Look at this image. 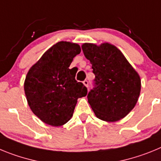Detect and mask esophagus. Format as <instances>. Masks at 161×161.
Returning <instances> with one entry per match:
<instances>
[{
  "instance_id": "1",
  "label": "esophagus",
  "mask_w": 161,
  "mask_h": 161,
  "mask_svg": "<svg viewBox=\"0 0 161 161\" xmlns=\"http://www.w3.org/2000/svg\"><path fill=\"white\" fill-rule=\"evenodd\" d=\"M83 84L86 86V87H88V86H89V80H85L83 81Z\"/></svg>"
}]
</instances>
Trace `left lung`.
I'll return each mask as SVG.
<instances>
[{
	"label": "left lung",
	"mask_w": 161,
	"mask_h": 161,
	"mask_svg": "<svg viewBox=\"0 0 161 161\" xmlns=\"http://www.w3.org/2000/svg\"><path fill=\"white\" fill-rule=\"evenodd\" d=\"M84 55L95 75L88 102L98 119L106 122L120 120L135 107L141 89L140 78L116 47L85 43Z\"/></svg>",
	"instance_id": "obj_1"
}]
</instances>
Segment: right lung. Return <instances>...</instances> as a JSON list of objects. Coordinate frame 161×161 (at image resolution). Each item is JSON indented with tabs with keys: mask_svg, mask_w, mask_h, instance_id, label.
Here are the masks:
<instances>
[{
	"mask_svg": "<svg viewBox=\"0 0 161 161\" xmlns=\"http://www.w3.org/2000/svg\"><path fill=\"white\" fill-rule=\"evenodd\" d=\"M80 53L78 44L59 42L48 49L28 72L24 89L33 113L42 122L58 126L70 120L77 99L87 88L76 80L71 63Z\"/></svg>",
	"mask_w": 161,
	"mask_h": 161,
	"instance_id": "right-lung-1",
	"label": "right lung"
}]
</instances>
